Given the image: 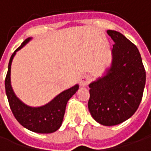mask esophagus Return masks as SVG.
Returning a JSON list of instances; mask_svg holds the SVG:
<instances>
[{"mask_svg":"<svg viewBox=\"0 0 151 151\" xmlns=\"http://www.w3.org/2000/svg\"><path fill=\"white\" fill-rule=\"evenodd\" d=\"M90 80H91V78H90L88 75L82 76V78L79 80L80 86H87V84H88L89 82H90Z\"/></svg>","mask_w":151,"mask_h":151,"instance_id":"34e87169","label":"esophagus"}]
</instances>
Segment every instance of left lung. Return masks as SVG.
I'll list each match as a JSON object with an SVG mask.
<instances>
[{
	"label": "left lung",
	"mask_w": 151,
	"mask_h": 151,
	"mask_svg": "<svg viewBox=\"0 0 151 151\" xmlns=\"http://www.w3.org/2000/svg\"><path fill=\"white\" fill-rule=\"evenodd\" d=\"M114 41L110 68L91 82L89 111L98 123L112 126L135 113L142 99L146 71L137 47L124 35L108 30Z\"/></svg>",
	"instance_id": "1"
}]
</instances>
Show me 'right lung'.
Masks as SVG:
<instances>
[{
  "mask_svg": "<svg viewBox=\"0 0 151 151\" xmlns=\"http://www.w3.org/2000/svg\"><path fill=\"white\" fill-rule=\"evenodd\" d=\"M31 40V38H27V40H25L21 46L18 47L14 51V52L12 54L9 62L8 72L5 80V92L12 112L16 120L22 126L35 133H54L61 125L65 111L66 104L69 99L78 90L79 86L77 84L71 88L64 91L48 104L41 107L33 108L22 103L15 95L11 86V64L16 52L22 47H23Z\"/></svg>",
  "mask_w": 151,
  "mask_h": 151,
  "instance_id": "right-lung-1",
  "label": "right lung"
}]
</instances>
